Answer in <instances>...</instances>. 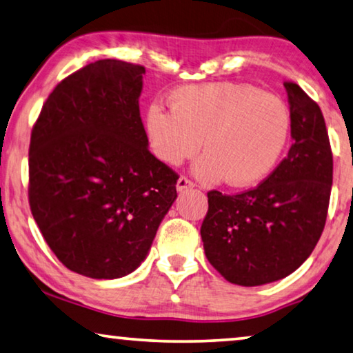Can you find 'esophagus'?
I'll return each instance as SVG.
<instances>
[{"instance_id":"34e87169","label":"esophagus","mask_w":353,"mask_h":353,"mask_svg":"<svg viewBox=\"0 0 353 353\" xmlns=\"http://www.w3.org/2000/svg\"><path fill=\"white\" fill-rule=\"evenodd\" d=\"M176 187H177L179 192H182V190H185V188H193L194 183L188 177L181 176V177L177 179V185Z\"/></svg>"}]
</instances>
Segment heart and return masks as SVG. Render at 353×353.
Returning <instances> with one entry per match:
<instances>
[{"instance_id": "heart-1", "label": "heart", "mask_w": 353, "mask_h": 353, "mask_svg": "<svg viewBox=\"0 0 353 353\" xmlns=\"http://www.w3.org/2000/svg\"><path fill=\"white\" fill-rule=\"evenodd\" d=\"M170 109L145 114L150 147L163 163L181 165L198 154L194 172L206 182L225 177L244 187L274 170L288 143L290 110L274 93L238 82H209L171 92Z\"/></svg>"}]
</instances>
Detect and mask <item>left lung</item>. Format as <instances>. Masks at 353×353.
I'll list each match as a JSON object with an SVG mask.
<instances>
[{
    "label": "left lung",
    "mask_w": 353,
    "mask_h": 353,
    "mask_svg": "<svg viewBox=\"0 0 353 353\" xmlns=\"http://www.w3.org/2000/svg\"><path fill=\"white\" fill-rule=\"evenodd\" d=\"M293 144L255 188L208 192L204 252L228 282L255 287L303 265L325 228L333 183V152L319 104L298 83L283 82Z\"/></svg>",
    "instance_id": "8db88e82"
}]
</instances>
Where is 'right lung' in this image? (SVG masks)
Wrapping results in <instances>:
<instances>
[{
  "label": "right lung",
  "instance_id": "right-lung-1",
  "mask_svg": "<svg viewBox=\"0 0 353 353\" xmlns=\"http://www.w3.org/2000/svg\"><path fill=\"white\" fill-rule=\"evenodd\" d=\"M144 72L112 59L81 68L54 88L31 130V214L57 259L77 274L133 272L177 198V172L147 147Z\"/></svg>",
  "mask_w": 353,
  "mask_h": 353
}]
</instances>
